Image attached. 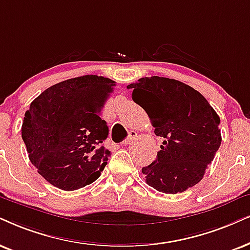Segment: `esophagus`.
Masks as SVG:
<instances>
[{
    "instance_id": "1",
    "label": "esophagus",
    "mask_w": 250,
    "mask_h": 250,
    "mask_svg": "<svg viewBox=\"0 0 250 250\" xmlns=\"http://www.w3.org/2000/svg\"><path fill=\"white\" fill-rule=\"evenodd\" d=\"M136 137H137V132L130 131V132H129V137L127 138V140H125L122 142V145H130L132 142L135 141Z\"/></svg>"
}]
</instances>
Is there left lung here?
<instances>
[{"label": "left lung", "instance_id": "obj_1", "mask_svg": "<svg viewBox=\"0 0 250 250\" xmlns=\"http://www.w3.org/2000/svg\"><path fill=\"white\" fill-rule=\"evenodd\" d=\"M127 88L164 138L156 160L142 168L145 182L165 194L197 185L222 143L216 110L195 88L170 78H141Z\"/></svg>", "mask_w": 250, "mask_h": 250}]
</instances>
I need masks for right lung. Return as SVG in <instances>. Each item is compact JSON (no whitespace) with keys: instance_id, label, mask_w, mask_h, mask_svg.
I'll return each mask as SVG.
<instances>
[{"instance_id":"right-lung-1","label":"right lung","mask_w":250,"mask_h":250,"mask_svg":"<svg viewBox=\"0 0 250 250\" xmlns=\"http://www.w3.org/2000/svg\"><path fill=\"white\" fill-rule=\"evenodd\" d=\"M115 82L97 75L63 81L31 103L21 125L30 162L50 185L76 190L100 176L110 152L100 113Z\"/></svg>"}]
</instances>
